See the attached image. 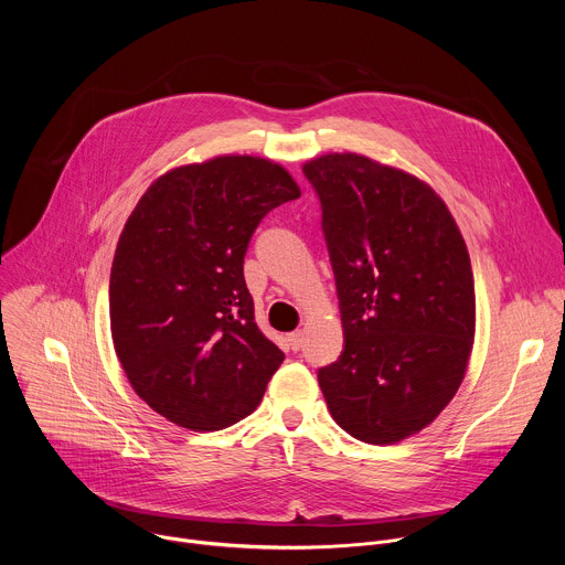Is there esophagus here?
<instances>
[{
	"label": "esophagus",
	"instance_id": "obj_1",
	"mask_svg": "<svg viewBox=\"0 0 565 565\" xmlns=\"http://www.w3.org/2000/svg\"><path fill=\"white\" fill-rule=\"evenodd\" d=\"M301 342H303V335H301L299 331H295V333L288 335V344H290L292 351H299V349H301Z\"/></svg>",
	"mask_w": 565,
	"mask_h": 565
}]
</instances>
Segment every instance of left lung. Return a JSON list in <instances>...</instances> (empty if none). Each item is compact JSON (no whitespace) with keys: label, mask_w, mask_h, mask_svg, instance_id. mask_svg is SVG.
Listing matches in <instances>:
<instances>
[{"label":"left lung","mask_w":565,"mask_h":565,"mask_svg":"<svg viewBox=\"0 0 565 565\" xmlns=\"http://www.w3.org/2000/svg\"><path fill=\"white\" fill-rule=\"evenodd\" d=\"M321 203L344 351L317 380L353 438L393 445L456 395L476 329L473 275L445 201L420 179L362 153L301 168Z\"/></svg>","instance_id":"8db88e82"}]
</instances>
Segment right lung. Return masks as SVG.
Instances as JSON below:
<instances>
[{
    "label": "right lung",
    "mask_w": 565,
    "mask_h": 565,
    "mask_svg": "<svg viewBox=\"0 0 565 565\" xmlns=\"http://www.w3.org/2000/svg\"><path fill=\"white\" fill-rule=\"evenodd\" d=\"M299 185L259 156H216L156 179L118 238L109 319L134 391L170 423L218 431L250 416L284 353L259 331L244 257Z\"/></svg>",
    "instance_id": "right-lung-1"
}]
</instances>
